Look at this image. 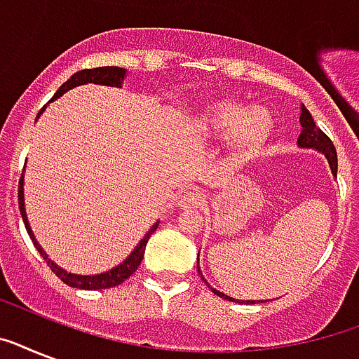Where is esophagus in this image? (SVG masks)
<instances>
[{
  "mask_svg": "<svg viewBox=\"0 0 359 359\" xmlns=\"http://www.w3.org/2000/svg\"><path fill=\"white\" fill-rule=\"evenodd\" d=\"M179 205L182 208H201L205 205V194L199 190H188L179 197Z\"/></svg>",
  "mask_w": 359,
  "mask_h": 359,
  "instance_id": "34e87169",
  "label": "esophagus"
}]
</instances>
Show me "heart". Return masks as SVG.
I'll return each instance as SVG.
<instances>
[{
	"label": "heart",
	"mask_w": 359,
	"mask_h": 359,
	"mask_svg": "<svg viewBox=\"0 0 359 359\" xmlns=\"http://www.w3.org/2000/svg\"><path fill=\"white\" fill-rule=\"evenodd\" d=\"M203 128L210 135H229L235 156L250 158L266 145L273 121L264 108L236 100H219L203 114Z\"/></svg>",
	"instance_id": "b5f03b06"
}]
</instances>
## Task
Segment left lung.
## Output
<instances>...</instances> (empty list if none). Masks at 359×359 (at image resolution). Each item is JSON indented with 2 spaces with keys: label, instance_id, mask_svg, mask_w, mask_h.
<instances>
[{
  "label": "left lung",
  "instance_id": "left-lung-1",
  "mask_svg": "<svg viewBox=\"0 0 359 359\" xmlns=\"http://www.w3.org/2000/svg\"><path fill=\"white\" fill-rule=\"evenodd\" d=\"M300 124H302V134H300V137H298V145L311 147V149H317V151L324 152V154H326V158H328L330 168H332V173H334V177H337V151H335L334 143H332V140H330L328 135L324 134L323 130L318 128L317 124H315L311 114H309L306 108H302ZM197 272L201 273V270H199V261H197ZM203 281H205V278H203ZM205 283H207V281H205ZM210 290H212L214 294H218L219 298H225V300L235 302V298H231V296L224 294V292H219V290L212 289V287H210ZM250 304H255V302H250Z\"/></svg>",
  "mask_w": 359,
  "mask_h": 359
}]
</instances>
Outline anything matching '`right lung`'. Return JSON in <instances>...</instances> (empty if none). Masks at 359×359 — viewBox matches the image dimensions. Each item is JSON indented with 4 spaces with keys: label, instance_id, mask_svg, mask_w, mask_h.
<instances>
[{
    "label": "right lung",
    "instance_id": "right-lung-1",
    "mask_svg": "<svg viewBox=\"0 0 359 359\" xmlns=\"http://www.w3.org/2000/svg\"><path fill=\"white\" fill-rule=\"evenodd\" d=\"M124 74H126V70L119 69V67H98V69H86L80 70V72H76V74L70 76V80H67L63 86L59 87L57 93L53 95L52 100H55L57 97H61L65 91H69L72 87L81 86V83H102V86H111V87H121L124 80ZM18 207H20V214H22V219H24L25 229L29 233L31 240H33V244L39 250L41 257L46 261V264L50 266L55 276H57L63 283H67L69 287H74V289H86V290H97V289H109V287H117L124 281V279H128L132 273L137 270V266L141 264V259H143V253H145V245L151 238V235L156 231L158 224H154V227H151V231L147 233L145 238L141 240L140 245L135 248L130 257L123 264H119L114 270H109L106 273H98V276H74V273H67L63 268H59L57 264H53L50 259L46 257V253L42 251V248L36 244L35 236L31 233L29 224H27V216H25V208H24V173L20 177L18 182Z\"/></svg>",
    "mask_w": 359,
    "mask_h": 359
}]
</instances>
